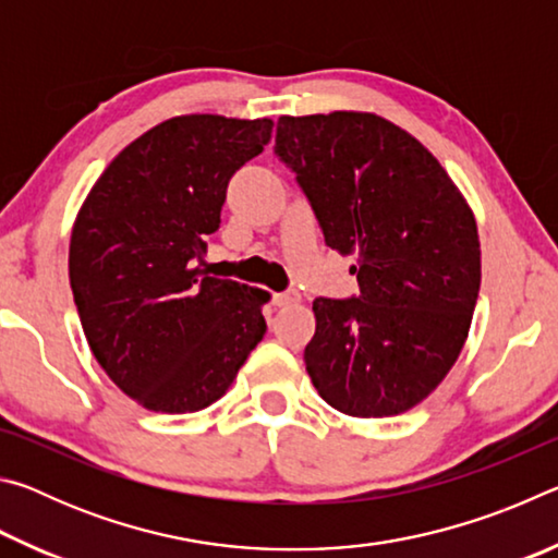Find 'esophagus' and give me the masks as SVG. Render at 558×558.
I'll use <instances>...</instances> for the list:
<instances>
[{"mask_svg": "<svg viewBox=\"0 0 558 558\" xmlns=\"http://www.w3.org/2000/svg\"><path fill=\"white\" fill-rule=\"evenodd\" d=\"M298 300H300L298 292H276V295H272V305L288 307V305H295Z\"/></svg>", "mask_w": 558, "mask_h": 558, "instance_id": "34e87169", "label": "esophagus"}]
</instances>
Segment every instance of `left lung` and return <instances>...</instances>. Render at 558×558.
I'll return each mask as SVG.
<instances>
[{
  "label": "left lung",
  "mask_w": 558,
  "mask_h": 558,
  "mask_svg": "<svg viewBox=\"0 0 558 558\" xmlns=\"http://www.w3.org/2000/svg\"><path fill=\"white\" fill-rule=\"evenodd\" d=\"M276 153L298 174L359 298H317L305 347L317 393L386 418L438 389L465 347L483 278L477 223L436 157L376 112L280 116Z\"/></svg>",
  "instance_id": "obj_1"
}]
</instances>
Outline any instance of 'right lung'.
Returning a JSON list of instances; mask_svg holds the SVG:
<instances>
[{
    "instance_id": "1",
    "label": "right lung",
    "mask_w": 558,
    "mask_h": 558,
    "mask_svg": "<svg viewBox=\"0 0 558 558\" xmlns=\"http://www.w3.org/2000/svg\"><path fill=\"white\" fill-rule=\"evenodd\" d=\"M270 137V118H169L112 159L75 216L69 278L83 335L147 411L216 403L266 335L270 292L214 278L202 258L229 179Z\"/></svg>"
}]
</instances>
